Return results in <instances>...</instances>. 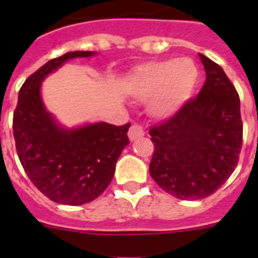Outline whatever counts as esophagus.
Masks as SVG:
<instances>
[{
    "instance_id": "34e87169",
    "label": "esophagus",
    "mask_w": 258,
    "mask_h": 258,
    "mask_svg": "<svg viewBox=\"0 0 258 258\" xmlns=\"http://www.w3.org/2000/svg\"><path fill=\"white\" fill-rule=\"evenodd\" d=\"M142 137H145V130L142 128V125L134 124L130 127V131H128L130 141L131 142L138 141V139H141Z\"/></svg>"
}]
</instances>
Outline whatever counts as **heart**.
Here are the masks:
<instances>
[{"instance_id": "b5f03b06", "label": "heart", "mask_w": 258, "mask_h": 258, "mask_svg": "<svg viewBox=\"0 0 258 258\" xmlns=\"http://www.w3.org/2000/svg\"><path fill=\"white\" fill-rule=\"evenodd\" d=\"M200 71L191 58L154 60L135 67L127 79V88L135 99L147 101L154 119L175 116L191 99Z\"/></svg>"}]
</instances>
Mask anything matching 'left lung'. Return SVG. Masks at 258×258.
Segmentation results:
<instances>
[{"label": "left lung", "mask_w": 258, "mask_h": 258, "mask_svg": "<svg viewBox=\"0 0 258 258\" xmlns=\"http://www.w3.org/2000/svg\"><path fill=\"white\" fill-rule=\"evenodd\" d=\"M206 82L198 96L150 130V174L179 200H201L228 180L242 146L240 97L224 70L200 53Z\"/></svg>", "instance_id": "obj_1"}]
</instances>
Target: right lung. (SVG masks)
<instances>
[{
	"label": "right lung",
	"mask_w": 258,
	"mask_h": 258,
	"mask_svg": "<svg viewBox=\"0 0 258 258\" xmlns=\"http://www.w3.org/2000/svg\"><path fill=\"white\" fill-rule=\"evenodd\" d=\"M95 54L75 50L52 58L30 75L18 92L13 115L18 158L34 186L57 204L78 206L100 196L111 183L117 159L130 143V123L97 121L68 128L44 105L41 83L46 76L71 58Z\"/></svg>",
	"instance_id": "right-lung-1"
}]
</instances>
